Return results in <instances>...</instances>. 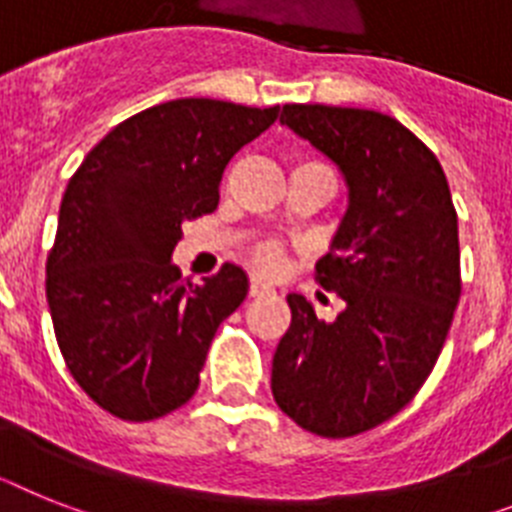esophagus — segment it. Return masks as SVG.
<instances>
[{
	"label": "esophagus",
	"instance_id": "obj_1",
	"mask_svg": "<svg viewBox=\"0 0 512 512\" xmlns=\"http://www.w3.org/2000/svg\"><path fill=\"white\" fill-rule=\"evenodd\" d=\"M268 294H276V289H273L270 283H265L263 278H257V276L249 278V296H268Z\"/></svg>",
	"mask_w": 512,
	"mask_h": 512
}]
</instances>
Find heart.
Instances as JSON below:
<instances>
[{
    "label": "heart",
    "instance_id": "heart-1",
    "mask_svg": "<svg viewBox=\"0 0 512 512\" xmlns=\"http://www.w3.org/2000/svg\"><path fill=\"white\" fill-rule=\"evenodd\" d=\"M252 260H255L257 268L263 270H278L283 263V249L278 247V244L268 242V244H260V247L255 249V255H252Z\"/></svg>",
    "mask_w": 512,
    "mask_h": 512
}]
</instances>
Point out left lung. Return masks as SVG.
Segmentation results:
<instances>
[{"instance_id": "left-lung-1", "label": "left lung", "mask_w": 512, "mask_h": 512, "mask_svg": "<svg viewBox=\"0 0 512 512\" xmlns=\"http://www.w3.org/2000/svg\"><path fill=\"white\" fill-rule=\"evenodd\" d=\"M341 169L349 208L317 283L343 312L315 315L289 294L291 325L273 356L278 409L320 437L388 422L419 393L461 299L458 216L435 153L398 119L367 109L286 103L281 114Z\"/></svg>"}]
</instances>
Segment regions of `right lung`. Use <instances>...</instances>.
<instances>
[{
    "instance_id": "add662e5",
    "label": "right lung",
    "mask_w": 512,
    "mask_h": 512,
    "mask_svg": "<svg viewBox=\"0 0 512 512\" xmlns=\"http://www.w3.org/2000/svg\"><path fill=\"white\" fill-rule=\"evenodd\" d=\"M278 106L176 98L124 119L72 174L46 260L67 369L103 411L150 422L195 395L218 325L247 296L239 265L203 283L171 263L187 221L218 208L223 169Z\"/></svg>"
}]
</instances>
